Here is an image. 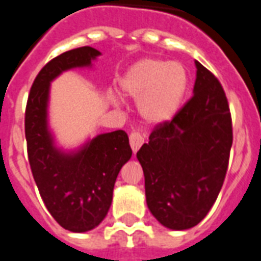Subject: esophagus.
I'll list each match as a JSON object with an SVG mask.
<instances>
[{
	"label": "esophagus",
	"instance_id": "34e87169",
	"mask_svg": "<svg viewBox=\"0 0 261 261\" xmlns=\"http://www.w3.org/2000/svg\"><path fill=\"white\" fill-rule=\"evenodd\" d=\"M129 143H130L133 152H137L139 148L143 145V143H144V136L139 132H132L130 136H129Z\"/></svg>",
	"mask_w": 261,
	"mask_h": 261
}]
</instances>
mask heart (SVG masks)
<instances>
[{
    "mask_svg": "<svg viewBox=\"0 0 261 261\" xmlns=\"http://www.w3.org/2000/svg\"><path fill=\"white\" fill-rule=\"evenodd\" d=\"M120 88L129 98H142L139 112L147 122L163 124L178 112L189 90V73L181 62L143 58L120 79Z\"/></svg>",
    "mask_w": 261,
    "mask_h": 261,
    "instance_id": "heart-1",
    "label": "heart"
}]
</instances>
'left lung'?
Masks as SVG:
<instances>
[{"instance_id":"8db88e82","label":"left lung","mask_w":261,"mask_h":261,"mask_svg":"<svg viewBox=\"0 0 261 261\" xmlns=\"http://www.w3.org/2000/svg\"><path fill=\"white\" fill-rule=\"evenodd\" d=\"M193 96L171 121L158 124L137 151L147 205L165 227L203 221L225 181L233 144L229 103L221 83L199 61Z\"/></svg>"}]
</instances>
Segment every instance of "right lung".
Segmentation results:
<instances>
[{"label": "right lung", "mask_w": 261, "mask_h": 261, "mask_svg": "<svg viewBox=\"0 0 261 261\" xmlns=\"http://www.w3.org/2000/svg\"><path fill=\"white\" fill-rule=\"evenodd\" d=\"M98 56L96 48L84 46L53 58L34 80L25 108L28 161L36 187L51 217L73 233L92 230L105 219L117 175L132 156L124 130L102 133L65 152L56 147L48 129L50 83L65 70L91 66Z\"/></svg>", "instance_id": "add662e5"}]
</instances>
